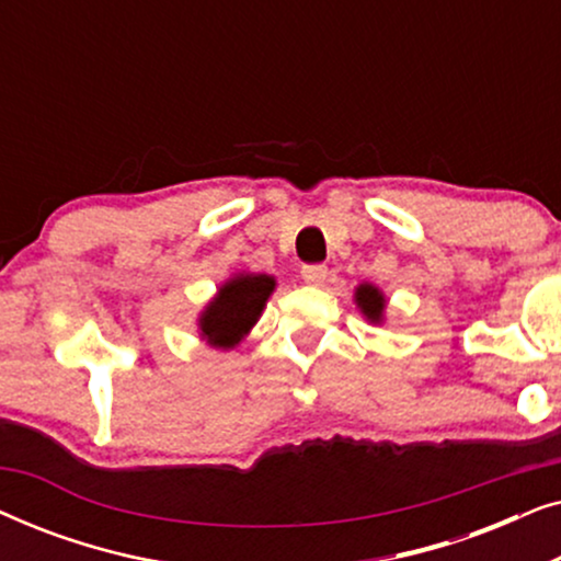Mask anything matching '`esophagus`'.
Masks as SVG:
<instances>
[{
    "instance_id": "obj_1",
    "label": "esophagus",
    "mask_w": 561,
    "mask_h": 561,
    "mask_svg": "<svg viewBox=\"0 0 561 561\" xmlns=\"http://www.w3.org/2000/svg\"><path fill=\"white\" fill-rule=\"evenodd\" d=\"M301 278H304V283H309V286H324L329 278V267L327 265H306L301 271Z\"/></svg>"
}]
</instances>
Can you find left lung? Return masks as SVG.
<instances>
[{"mask_svg": "<svg viewBox=\"0 0 561 561\" xmlns=\"http://www.w3.org/2000/svg\"><path fill=\"white\" fill-rule=\"evenodd\" d=\"M355 306L359 309V313L370 321V324L380 327L386 321V309H388V298L382 290L375 286V283H359L355 288Z\"/></svg>", "mask_w": 561, "mask_h": 561, "instance_id": "left-lung-1", "label": "left lung"}]
</instances>
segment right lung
<instances>
[{
    "label": "right lung",
    "mask_w": 561,
    "mask_h": 561,
    "mask_svg": "<svg viewBox=\"0 0 561 561\" xmlns=\"http://www.w3.org/2000/svg\"><path fill=\"white\" fill-rule=\"evenodd\" d=\"M275 275L232 273L198 311V340L211 350H234L263 317L267 298L273 296Z\"/></svg>",
    "instance_id": "obj_1"
}]
</instances>
